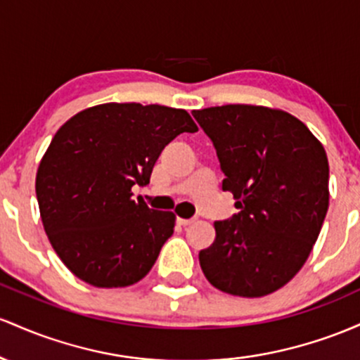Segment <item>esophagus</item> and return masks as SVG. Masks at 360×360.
<instances>
[{
	"mask_svg": "<svg viewBox=\"0 0 360 360\" xmlns=\"http://www.w3.org/2000/svg\"><path fill=\"white\" fill-rule=\"evenodd\" d=\"M179 223L181 226H191V224L195 223V219H179Z\"/></svg>",
	"mask_w": 360,
	"mask_h": 360,
	"instance_id": "1",
	"label": "esophagus"
}]
</instances>
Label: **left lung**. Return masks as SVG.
<instances>
[{"mask_svg":"<svg viewBox=\"0 0 360 360\" xmlns=\"http://www.w3.org/2000/svg\"><path fill=\"white\" fill-rule=\"evenodd\" d=\"M211 137L240 212L216 221V240L200 250L216 289L262 297L281 289L308 260L328 211V158L300 119L262 105L193 110Z\"/></svg>","mask_w":360,"mask_h":360,"instance_id":"1","label":"left lung"}]
</instances>
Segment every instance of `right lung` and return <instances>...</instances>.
Listing matches in <instances>:
<instances>
[{
	"instance_id": "obj_1",
	"label": "right lung",
	"mask_w": 360,
	"mask_h": 360,
	"mask_svg": "<svg viewBox=\"0 0 360 360\" xmlns=\"http://www.w3.org/2000/svg\"><path fill=\"white\" fill-rule=\"evenodd\" d=\"M199 131L187 110L102 103L64 122L40 160V217L63 264L95 288H126L155 265L175 214L132 199L169 141Z\"/></svg>"
}]
</instances>
